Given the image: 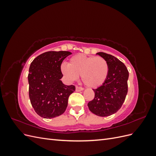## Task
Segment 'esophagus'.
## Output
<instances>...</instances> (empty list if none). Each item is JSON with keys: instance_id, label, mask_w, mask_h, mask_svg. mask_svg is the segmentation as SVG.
<instances>
[{"instance_id": "esophagus-1", "label": "esophagus", "mask_w": 156, "mask_h": 156, "mask_svg": "<svg viewBox=\"0 0 156 156\" xmlns=\"http://www.w3.org/2000/svg\"><path fill=\"white\" fill-rule=\"evenodd\" d=\"M84 90V88L83 87H80L78 86H76V87H75V90H76V92L82 91V90Z\"/></svg>"}]
</instances>
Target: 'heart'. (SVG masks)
<instances>
[{"instance_id": "1", "label": "heart", "mask_w": 156, "mask_h": 156, "mask_svg": "<svg viewBox=\"0 0 156 156\" xmlns=\"http://www.w3.org/2000/svg\"><path fill=\"white\" fill-rule=\"evenodd\" d=\"M61 72L69 82H73L81 75L83 83L88 87L96 88L105 83L109 67L105 58L101 56H88L83 54L70 58L67 64L61 66Z\"/></svg>"}]
</instances>
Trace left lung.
Segmentation results:
<instances>
[{
  "instance_id": "left-lung-1",
  "label": "left lung",
  "mask_w": 156,
  "mask_h": 156,
  "mask_svg": "<svg viewBox=\"0 0 156 156\" xmlns=\"http://www.w3.org/2000/svg\"><path fill=\"white\" fill-rule=\"evenodd\" d=\"M97 55L105 58L109 71L105 83L96 89L94 98L88 103L90 111L99 116L115 114L121 108L127 93L129 72L125 64L115 56L103 52Z\"/></svg>"
}]
</instances>
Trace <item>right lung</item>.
<instances>
[{"mask_svg": "<svg viewBox=\"0 0 156 156\" xmlns=\"http://www.w3.org/2000/svg\"><path fill=\"white\" fill-rule=\"evenodd\" d=\"M72 54L69 51H48L37 56L30 64L28 80L29 98L37 115L53 119L65 112L68 98L75 90L74 85L64 84L60 66Z\"/></svg>", "mask_w": 156, "mask_h": 156, "instance_id": "obj_1", "label": "right lung"}]
</instances>
